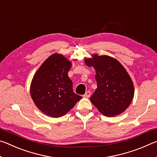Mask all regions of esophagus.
I'll return each mask as SVG.
<instances>
[{
  "instance_id": "1",
  "label": "esophagus",
  "mask_w": 157,
  "mask_h": 157,
  "mask_svg": "<svg viewBox=\"0 0 157 157\" xmlns=\"http://www.w3.org/2000/svg\"><path fill=\"white\" fill-rule=\"evenodd\" d=\"M90 96H91V91H87L86 93H85V94L84 95V98H89Z\"/></svg>"
}]
</instances>
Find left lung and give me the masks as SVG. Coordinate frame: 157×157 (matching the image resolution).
<instances>
[{
    "label": "left lung",
    "instance_id": "1",
    "mask_svg": "<svg viewBox=\"0 0 157 157\" xmlns=\"http://www.w3.org/2000/svg\"><path fill=\"white\" fill-rule=\"evenodd\" d=\"M94 67L98 88L90 97L91 102L103 115L110 117L123 113L134 98V84L121 63L113 58L94 55L85 59Z\"/></svg>",
    "mask_w": 157,
    "mask_h": 157
}]
</instances>
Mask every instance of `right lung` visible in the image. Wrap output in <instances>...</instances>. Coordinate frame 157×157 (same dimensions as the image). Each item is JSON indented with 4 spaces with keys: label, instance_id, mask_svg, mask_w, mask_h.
<instances>
[{
    "label": "right lung",
    "instance_id": "1",
    "mask_svg": "<svg viewBox=\"0 0 157 157\" xmlns=\"http://www.w3.org/2000/svg\"><path fill=\"white\" fill-rule=\"evenodd\" d=\"M71 63L62 55L53 54L42 63L33 79L30 94L44 113L57 118L70 111L82 96L73 92L68 73Z\"/></svg>",
    "mask_w": 157,
    "mask_h": 157
}]
</instances>
